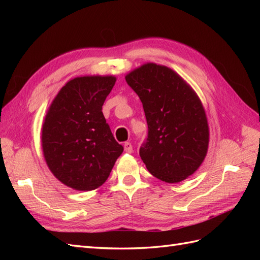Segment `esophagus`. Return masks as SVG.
I'll return each instance as SVG.
<instances>
[{
  "instance_id": "34e87169",
  "label": "esophagus",
  "mask_w": 260,
  "mask_h": 260,
  "mask_svg": "<svg viewBox=\"0 0 260 260\" xmlns=\"http://www.w3.org/2000/svg\"><path fill=\"white\" fill-rule=\"evenodd\" d=\"M124 150L126 153H132L133 152V145H132L129 142H126L124 144Z\"/></svg>"
}]
</instances>
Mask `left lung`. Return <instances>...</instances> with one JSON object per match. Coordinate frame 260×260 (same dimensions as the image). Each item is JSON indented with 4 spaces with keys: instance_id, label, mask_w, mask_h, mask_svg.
I'll return each mask as SVG.
<instances>
[{
    "instance_id": "8db88e82",
    "label": "left lung",
    "mask_w": 260,
    "mask_h": 260,
    "mask_svg": "<svg viewBox=\"0 0 260 260\" xmlns=\"http://www.w3.org/2000/svg\"><path fill=\"white\" fill-rule=\"evenodd\" d=\"M125 79L144 108L148 133L140 156L148 172L168 183L185 180L208 152L209 126L200 98L165 66L145 63Z\"/></svg>"
}]
</instances>
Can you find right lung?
<instances>
[{"instance_id":"1","label":"right lung","mask_w":260,"mask_h":260,"mask_svg":"<svg viewBox=\"0 0 260 260\" xmlns=\"http://www.w3.org/2000/svg\"><path fill=\"white\" fill-rule=\"evenodd\" d=\"M114 76L77 77L66 84L42 125V151L52 174L71 189L91 191L105 183L124 147L102 112Z\"/></svg>"}]
</instances>
